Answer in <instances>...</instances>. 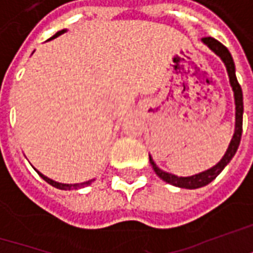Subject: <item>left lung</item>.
I'll list each match as a JSON object with an SVG mask.
<instances>
[{"label":"left lung","mask_w":253,"mask_h":253,"mask_svg":"<svg viewBox=\"0 0 253 253\" xmlns=\"http://www.w3.org/2000/svg\"><path fill=\"white\" fill-rule=\"evenodd\" d=\"M203 42L209 46L210 49L212 52L218 54L219 57L222 59V62L225 63V67H227V72H228L229 76V83L232 85V90H234V97H235V110H237V114H235V133H234V138L229 143L228 149L225 152L224 158L221 159L218 165H215L214 168L206 170L203 173H199V174H194V176H190V177H177V176H173V174H169L163 170L158 169L156 165L153 163L151 158V165L155 173L161 177L163 181L169 183V184H173L176 187H181V189H199V187H203V186H207L209 183H211L212 180L215 179L218 176L219 173L224 170V168L228 165L231 159L234 158L235 152L238 149L239 142H241V135H242V114H244V100H242V88L239 85L238 80H237V76H235V64H234V60H232V56L228 52V49L224 46V44L218 42L217 39L214 38H203Z\"/></svg>","instance_id":"8db88e82"}]
</instances>
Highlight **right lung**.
<instances>
[{"label":"right lung","instance_id":"right-lung-1","mask_svg":"<svg viewBox=\"0 0 253 253\" xmlns=\"http://www.w3.org/2000/svg\"><path fill=\"white\" fill-rule=\"evenodd\" d=\"M64 31H60V32H57V34L54 35V36H52V39L53 38H56V36H59V35H62L63 34ZM39 173V171H38ZM39 176L42 177V179L44 180V181H47L50 186H53V187H56V189H60V190H76V189H79V187H82V186H88V184H91V181L92 180H90V181H85V183H83V184H62V183H56V181H53V180H50V179H47L46 176H43L42 173H39Z\"/></svg>","mask_w":253,"mask_h":253}]
</instances>
